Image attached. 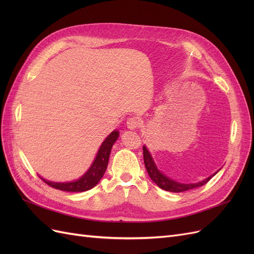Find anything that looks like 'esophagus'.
I'll use <instances>...</instances> for the list:
<instances>
[{"label": "esophagus", "mask_w": 254, "mask_h": 254, "mask_svg": "<svg viewBox=\"0 0 254 254\" xmlns=\"http://www.w3.org/2000/svg\"><path fill=\"white\" fill-rule=\"evenodd\" d=\"M140 126H141V120L139 118L133 117V118H129L127 120V128L128 129L134 130V129L139 128Z\"/></svg>", "instance_id": "esophagus-1"}]
</instances>
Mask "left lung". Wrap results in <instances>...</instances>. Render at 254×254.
I'll return each mask as SVG.
<instances>
[{
    "label": "left lung",
    "instance_id": "obj_1",
    "mask_svg": "<svg viewBox=\"0 0 254 254\" xmlns=\"http://www.w3.org/2000/svg\"><path fill=\"white\" fill-rule=\"evenodd\" d=\"M143 156H144V163H145L146 171H147L151 180L155 182L159 188H161L164 190H167V191H172V193H181V191H186V190H190L191 189L202 187L206 182H209L212 177L216 175L220 170L219 168L216 173H214L213 175L209 176L207 178L203 179L202 181H199L196 183H181V182L171 179L170 177L165 176L162 172L158 170L155 161H153V159H152L151 153L149 152L148 148L146 147V145L143 146Z\"/></svg>",
    "mask_w": 254,
    "mask_h": 254
}]
</instances>
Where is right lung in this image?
I'll list each match as a JSON object with an SVG mask.
<instances>
[{"instance_id":"add662e5","label":"right lung","mask_w":254,"mask_h":254,"mask_svg":"<svg viewBox=\"0 0 254 254\" xmlns=\"http://www.w3.org/2000/svg\"><path fill=\"white\" fill-rule=\"evenodd\" d=\"M120 132L119 130H113V131L106 137L102 145L99 146V149L96 153V157L93 161V163L91 164L89 170L84 173L80 178L74 181H68V182H54L49 181L47 179L40 178L49 184L50 187L57 189L60 190L64 191H86L88 190H91L94 188L96 184L101 181L103 176L107 170V166H108L109 162V157L113 144L119 139Z\"/></svg>"}]
</instances>
